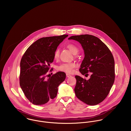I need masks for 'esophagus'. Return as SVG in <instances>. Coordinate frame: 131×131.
Masks as SVG:
<instances>
[{
    "instance_id": "1",
    "label": "esophagus",
    "mask_w": 131,
    "mask_h": 131,
    "mask_svg": "<svg viewBox=\"0 0 131 131\" xmlns=\"http://www.w3.org/2000/svg\"><path fill=\"white\" fill-rule=\"evenodd\" d=\"M66 75H67V77H68V78H69V77H71V75H70V74H67Z\"/></svg>"
}]
</instances>
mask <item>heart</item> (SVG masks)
<instances>
[{
    "mask_svg": "<svg viewBox=\"0 0 131 131\" xmlns=\"http://www.w3.org/2000/svg\"><path fill=\"white\" fill-rule=\"evenodd\" d=\"M67 47L74 54H76L79 51V49L78 47L73 44H68L67 45ZM58 58L59 51L58 49H56L54 53V58L57 60ZM76 67L77 64L74 62L63 63L56 66V69L57 71L59 72H62L68 74H71L73 72L74 69Z\"/></svg>",
    "mask_w": 131,
    "mask_h": 131,
    "instance_id": "heart-1",
    "label": "heart"
}]
</instances>
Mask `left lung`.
<instances>
[{
    "mask_svg": "<svg viewBox=\"0 0 131 131\" xmlns=\"http://www.w3.org/2000/svg\"><path fill=\"white\" fill-rule=\"evenodd\" d=\"M69 39L78 41L84 50L85 57L79 70L80 73L85 76L91 73L90 78L88 80L79 75L75 76V96L88 105H97L105 99L113 84V56L108 47L93 35L73 36Z\"/></svg>",
    "mask_w": 131,
    "mask_h": 131,
    "instance_id": "obj_1",
    "label": "left lung"
}]
</instances>
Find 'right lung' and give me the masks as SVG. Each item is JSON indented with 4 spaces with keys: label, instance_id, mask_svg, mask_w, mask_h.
Returning <instances> with one entry per match:
<instances>
[{
    "label": "right lung",
    "instance_id": "right-lung-1",
    "mask_svg": "<svg viewBox=\"0 0 131 131\" xmlns=\"http://www.w3.org/2000/svg\"><path fill=\"white\" fill-rule=\"evenodd\" d=\"M68 36L62 35L41 38L31 45L22 56L19 85L32 103L43 105L56 97L58 87L64 81L66 75L58 72L47 78L46 74L50 64L53 61L57 46Z\"/></svg>",
    "mask_w": 131,
    "mask_h": 131
}]
</instances>
